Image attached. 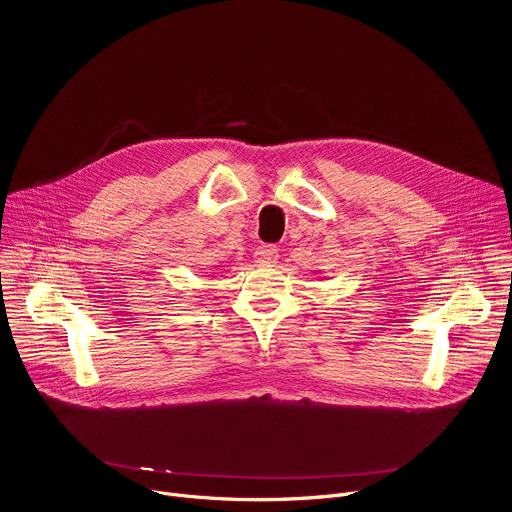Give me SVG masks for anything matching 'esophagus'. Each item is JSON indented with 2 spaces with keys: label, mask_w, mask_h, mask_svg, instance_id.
I'll return each instance as SVG.
<instances>
[{
  "label": "esophagus",
  "mask_w": 512,
  "mask_h": 512,
  "mask_svg": "<svg viewBox=\"0 0 512 512\" xmlns=\"http://www.w3.org/2000/svg\"><path fill=\"white\" fill-rule=\"evenodd\" d=\"M255 261L257 265H272L278 261V249L272 245H263L255 251Z\"/></svg>",
  "instance_id": "obj_1"
}]
</instances>
